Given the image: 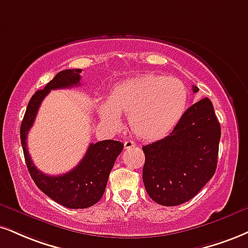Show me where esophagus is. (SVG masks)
<instances>
[{"mask_svg": "<svg viewBox=\"0 0 248 248\" xmlns=\"http://www.w3.org/2000/svg\"><path fill=\"white\" fill-rule=\"evenodd\" d=\"M124 149H130L133 147H136V143L133 142L132 140H127V141H124Z\"/></svg>", "mask_w": 248, "mask_h": 248, "instance_id": "obj_1", "label": "esophagus"}]
</instances>
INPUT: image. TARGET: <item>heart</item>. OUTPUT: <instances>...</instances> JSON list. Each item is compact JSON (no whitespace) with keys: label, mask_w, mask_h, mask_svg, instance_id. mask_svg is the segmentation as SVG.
Instances as JSON below:
<instances>
[{"label":"heart","mask_w":248,"mask_h":248,"mask_svg":"<svg viewBox=\"0 0 248 248\" xmlns=\"http://www.w3.org/2000/svg\"><path fill=\"white\" fill-rule=\"evenodd\" d=\"M188 91L175 77L144 75L124 80L113 89L108 100H99L101 121L119 128L121 115H129L132 132L145 141L162 139L174 129L186 111Z\"/></svg>","instance_id":"b5f03b06"}]
</instances>
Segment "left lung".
Here are the masks:
<instances>
[{
  "instance_id": "1",
  "label": "left lung",
  "mask_w": 248,
  "mask_h": 248,
  "mask_svg": "<svg viewBox=\"0 0 248 248\" xmlns=\"http://www.w3.org/2000/svg\"><path fill=\"white\" fill-rule=\"evenodd\" d=\"M198 92V86H193ZM220 124L210 99L186 109L174 129L143 147V183L158 204L173 207L189 201L213 178L217 168Z\"/></svg>"
}]
</instances>
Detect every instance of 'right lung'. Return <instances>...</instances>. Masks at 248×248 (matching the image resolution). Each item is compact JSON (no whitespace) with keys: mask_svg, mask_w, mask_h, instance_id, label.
Segmentation results:
<instances>
[{"mask_svg":"<svg viewBox=\"0 0 248 248\" xmlns=\"http://www.w3.org/2000/svg\"><path fill=\"white\" fill-rule=\"evenodd\" d=\"M80 71L82 69L60 71L43 90L35 92L29 101L20 126V142L24 157L34 184L48 198L70 209H84L99 201L105 192L108 175L116 157L124 149V143L114 140L91 143L83 159L71 171L61 175H48L35 168L26 148V139L44 98L50 90L79 85Z\"/></svg>","mask_w":248,"mask_h":248,"instance_id":"right-lung-1","label":"right lung"}]
</instances>
